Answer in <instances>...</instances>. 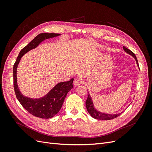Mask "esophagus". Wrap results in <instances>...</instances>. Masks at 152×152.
<instances>
[{"label": "esophagus", "mask_w": 152, "mask_h": 152, "mask_svg": "<svg viewBox=\"0 0 152 152\" xmlns=\"http://www.w3.org/2000/svg\"><path fill=\"white\" fill-rule=\"evenodd\" d=\"M82 83V80L81 79H79V78H77L74 80V82H73V84H74L75 86H78Z\"/></svg>", "instance_id": "obj_1"}]
</instances>
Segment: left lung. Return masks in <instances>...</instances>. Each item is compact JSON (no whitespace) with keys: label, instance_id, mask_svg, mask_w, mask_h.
Segmentation results:
<instances>
[{"label":"left lung","instance_id":"obj_1","mask_svg":"<svg viewBox=\"0 0 152 152\" xmlns=\"http://www.w3.org/2000/svg\"><path fill=\"white\" fill-rule=\"evenodd\" d=\"M123 49L124 50V51L127 53V54H130L131 56H132L135 59L137 65L139 67L138 62H137V59L136 58V55L133 53L131 50L126 48V47L124 46ZM86 108H87V112H88L91 115V116L96 119H98V120H104V121L111 120V119L117 117L118 116L120 115L122 113L121 112L120 113H116V114H108V113H104L101 112L99 111H98V110H96L94 107L93 102V100H92L91 96L89 94V93H88L87 100L86 101Z\"/></svg>","mask_w":152,"mask_h":152}]
</instances>
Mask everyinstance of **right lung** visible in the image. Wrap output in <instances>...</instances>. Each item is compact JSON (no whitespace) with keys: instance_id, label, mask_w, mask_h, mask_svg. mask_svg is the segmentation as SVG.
Returning a JSON list of instances; mask_svg holds the SVG:
<instances>
[{"instance_id":"obj_1","label":"right lung","mask_w":152,"mask_h":152,"mask_svg":"<svg viewBox=\"0 0 152 152\" xmlns=\"http://www.w3.org/2000/svg\"><path fill=\"white\" fill-rule=\"evenodd\" d=\"M59 34H40L23 48L13 66L14 89L18 100L26 110L33 115L41 118H50L59 112L61 108L66 94L73 88V79L69 81L59 82L44 96L40 98H30L23 95L17 84V68L20 59L29 50L35 49L45 39L56 37Z\"/></svg>"}]
</instances>
